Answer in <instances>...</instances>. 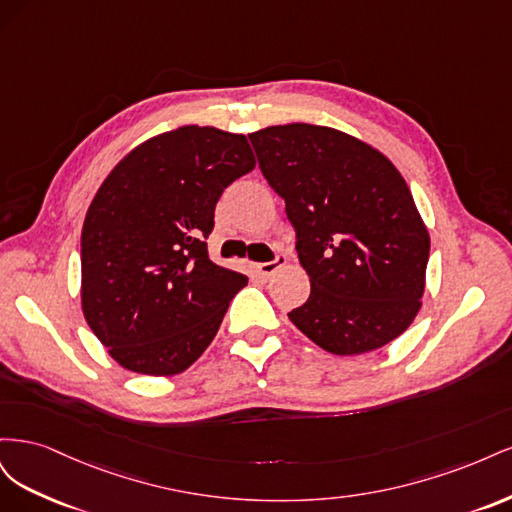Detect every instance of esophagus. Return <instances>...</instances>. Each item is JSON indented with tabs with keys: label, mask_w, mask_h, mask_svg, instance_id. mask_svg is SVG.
<instances>
[{
	"label": "esophagus",
	"mask_w": 512,
	"mask_h": 512,
	"mask_svg": "<svg viewBox=\"0 0 512 512\" xmlns=\"http://www.w3.org/2000/svg\"><path fill=\"white\" fill-rule=\"evenodd\" d=\"M286 256L284 254H277L275 256V260H271V262H260V265H258V273L260 275H265V277H271L277 269H282L284 265H286Z\"/></svg>",
	"instance_id": "34e87169"
}]
</instances>
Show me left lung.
<instances>
[{
  "mask_svg": "<svg viewBox=\"0 0 512 512\" xmlns=\"http://www.w3.org/2000/svg\"><path fill=\"white\" fill-rule=\"evenodd\" d=\"M262 175L297 230L309 299L288 318L352 356L404 333L421 309L429 230L393 162L346 132L286 123L250 134Z\"/></svg>",
  "mask_w": 512,
  "mask_h": 512,
  "instance_id": "1",
  "label": "left lung"
}]
</instances>
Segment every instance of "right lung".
Instances as JSON below:
<instances>
[{"label":"right lung","instance_id":"right-lung-1","mask_svg":"<svg viewBox=\"0 0 512 512\" xmlns=\"http://www.w3.org/2000/svg\"><path fill=\"white\" fill-rule=\"evenodd\" d=\"M254 166L243 134L181 126L100 185L81 235V307L123 369L175 376L213 342L247 277L215 265L207 237L222 192Z\"/></svg>","mask_w":512,"mask_h":512}]
</instances>
